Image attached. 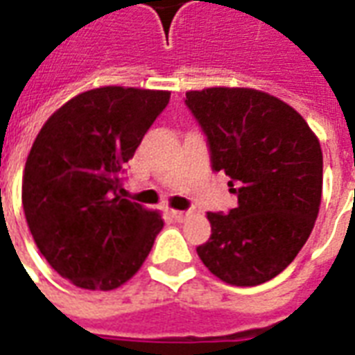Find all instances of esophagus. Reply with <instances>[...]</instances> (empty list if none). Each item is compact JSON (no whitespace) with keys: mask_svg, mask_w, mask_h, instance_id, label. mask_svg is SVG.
Listing matches in <instances>:
<instances>
[{"mask_svg":"<svg viewBox=\"0 0 355 355\" xmlns=\"http://www.w3.org/2000/svg\"><path fill=\"white\" fill-rule=\"evenodd\" d=\"M169 216L173 217V219H175V221H178V223H182L184 219H186V217L189 216V211H180V210H171L169 211Z\"/></svg>","mask_w":355,"mask_h":355,"instance_id":"esophagus-1","label":"esophagus"}]
</instances>
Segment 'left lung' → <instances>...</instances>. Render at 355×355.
I'll return each mask as SVG.
<instances>
[{
	"instance_id": "8db88e82",
	"label": "left lung",
	"mask_w": 355,
	"mask_h": 355,
	"mask_svg": "<svg viewBox=\"0 0 355 355\" xmlns=\"http://www.w3.org/2000/svg\"><path fill=\"white\" fill-rule=\"evenodd\" d=\"M186 105L208 136L211 167L237 195L228 216L206 214L211 236L197 254L225 284L269 282L297 258L319 216V138L295 108L254 88L189 90Z\"/></svg>"
}]
</instances>
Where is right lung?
Wrapping results in <instances>:
<instances>
[{
    "instance_id": "1",
    "label": "right lung",
    "mask_w": 355,
    "mask_h": 355,
    "mask_svg": "<svg viewBox=\"0 0 355 355\" xmlns=\"http://www.w3.org/2000/svg\"><path fill=\"white\" fill-rule=\"evenodd\" d=\"M171 92L101 86L49 116L25 162L21 205L36 247L73 286L128 282L164 228L158 210L123 199L119 175Z\"/></svg>"
}]
</instances>
